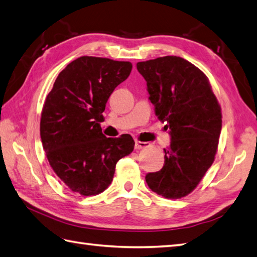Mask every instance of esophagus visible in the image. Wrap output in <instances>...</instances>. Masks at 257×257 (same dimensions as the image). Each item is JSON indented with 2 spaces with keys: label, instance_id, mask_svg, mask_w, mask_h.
Masks as SVG:
<instances>
[{
  "label": "esophagus",
  "instance_id": "34e87169",
  "mask_svg": "<svg viewBox=\"0 0 257 257\" xmlns=\"http://www.w3.org/2000/svg\"><path fill=\"white\" fill-rule=\"evenodd\" d=\"M149 147H150V143H148V142L136 141V143H135V149H136V150H141V149H147Z\"/></svg>",
  "mask_w": 257,
  "mask_h": 257
}]
</instances>
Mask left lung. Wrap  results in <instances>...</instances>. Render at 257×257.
<instances>
[{
  "label": "left lung",
  "mask_w": 257,
  "mask_h": 257,
  "mask_svg": "<svg viewBox=\"0 0 257 257\" xmlns=\"http://www.w3.org/2000/svg\"><path fill=\"white\" fill-rule=\"evenodd\" d=\"M137 69L147 81L156 115L171 136L163 168L147 174L146 182L165 198H182L193 192L213 163L221 108L205 73L181 57L138 62Z\"/></svg>",
  "instance_id": "left-lung-1"
}]
</instances>
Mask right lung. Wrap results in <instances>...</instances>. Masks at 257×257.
Instances as JSON below:
<instances>
[{
  "instance_id": "1",
  "label": "right lung",
  "mask_w": 257,
  "mask_h": 257,
  "mask_svg": "<svg viewBox=\"0 0 257 257\" xmlns=\"http://www.w3.org/2000/svg\"><path fill=\"white\" fill-rule=\"evenodd\" d=\"M133 64L83 56L55 81L41 111L40 137L49 164L74 193L94 196L109 186L116 164L134 151L130 135L107 138L99 122L114 89Z\"/></svg>"
}]
</instances>
